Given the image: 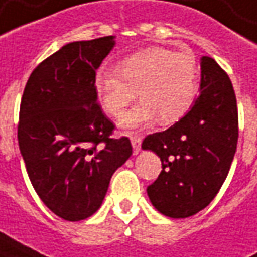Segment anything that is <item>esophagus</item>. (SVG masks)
<instances>
[{"label":"esophagus","instance_id":"34e87169","mask_svg":"<svg viewBox=\"0 0 257 257\" xmlns=\"http://www.w3.org/2000/svg\"><path fill=\"white\" fill-rule=\"evenodd\" d=\"M131 142H132V148H134V152H135V153H138V152L141 151V143H142L141 136L134 135L131 138Z\"/></svg>","mask_w":257,"mask_h":257}]
</instances>
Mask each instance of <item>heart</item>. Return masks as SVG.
I'll return each instance as SVG.
<instances>
[{
    "mask_svg": "<svg viewBox=\"0 0 257 257\" xmlns=\"http://www.w3.org/2000/svg\"><path fill=\"white\" fill-rule=\"evenodd\" d=\"M94 87L106 114L119 118L136 98L142 99L121 125L135 128L156 119L165 125L181 119L194 105L200 77L194 59L166 48H149L119 62L118 69L99 67Z\"/></svg>",
    "mask_w": 257,
    "mask_h": 257,
    "instance_id": "obj_1",
    "label": "heart"
}]
</instances>
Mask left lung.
<instances>
[{"mask_svg":"<svg viewBox=\"0 0 257 257\" xmlns=\"http://www.w3.org/2000/svg\"><path fill=\"white\" fill-rule=\"evenodd\" d=\"M200 97L179 122L148 135L143 149L162 160L148 187L153 207L170 218H187L215 198L238 145V105L229 76L208 56L201 59Z\"/></svg>","mask_w":257,"mask_h":257,"instance_id":"obj_1","label":"left lung"}]
</instances>
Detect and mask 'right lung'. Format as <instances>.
I'll list each match as a JSON object with an SVG mask.
<instances>
[{"label":"right lung","instance_id":"add662e5","mask_svg":"<svg viewBox=\"0 0 257 257\" xmlns=\"http://www.w3.org/2000/svg\"><path fill=\"white\" fill-rule=\"evenodd\" d=\"M114 36L67 43L39 63L21 99L18 143L36 194L66 221L101 207L114 172L132 155L97 102L94 76Z\"/></svg>","mask_w":257,"mask_h":257}]
</instances>
